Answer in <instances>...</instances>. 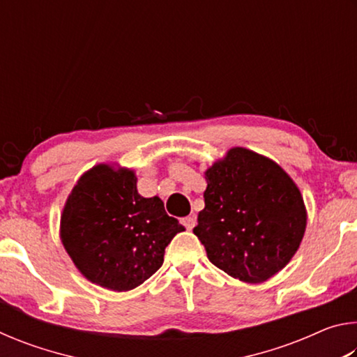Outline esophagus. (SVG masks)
I'll use <instances>...</instances> for the list:
<instances>
[{
  "instance_id": "1",
  "label": "esophagus",
  "mask_w": 357,
  "mask_h": 357,
  "mask_svg": "<svg viewBox=\"0 0 357 357\" xmlns=\"http://www.w3.org/2000/svg\"><path fill=\"white\" fill-rule=\"evenodd\" d=\"M181 223L187 228V229H192L193 227L197 225V217L195 215H187L184 219H181Z\"/></svg>"
}]
</instances>
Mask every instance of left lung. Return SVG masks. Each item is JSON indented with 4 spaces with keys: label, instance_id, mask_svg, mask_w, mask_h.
<instances>
[{
    "label": "left lung",
    "instance_id": "1",
    "mask_svg": "<svg viewBox=\"0 0 357 357\" xmlns=\"http://www.w3.org/2000/svg\"><path fill=\"white\" fill-rule=\"evenodd\" d=\"M204 209L193 233L209 261L259 283L285 268L305 231V208L291 178L271 159L233 148L209 168Z\"/></svg>",
    "mask_w": 357,
    "mask_h": 357
}]
</instances>
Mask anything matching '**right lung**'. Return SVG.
Returning <instances> with one entry per match:
<instances>
[{
    "instance_id": "obj_1",
    "label": "right lung",
    "mask_w": 357,
    "mask_h": 357,
    "mask_svg": "<svg viewBox=\"0 0 357 357\" xmlns=\"http://www.w3.org/2000/svg\"><path fill=\"white\" fill-rule=\"evenodd\" d=\"M184 231L159 197L137 192L134 172L98 165L84 173L61 215V239L78 271L113 291H129L164 263L165 247Z\"/></svg>"
}]
</instances>
